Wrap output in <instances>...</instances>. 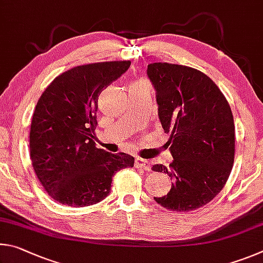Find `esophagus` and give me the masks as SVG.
I'll return each mask as SVG.
<instances>
[{"label": "esophagus", "mask_w": 263, "mask_h": 263, "mask_svg": "<svg viewBox=\"0 0 263 263\" xmlns=\"http://www.w3.org/2000/svg\"><path fill=\"white\" fill-rule=\"evenodd\" d=\"M135 166H136L137 168H142V170H144V171H148V172L151 170L150 163L148 162V160L143 159V158H136Z\"/></svg>", "instance_id": "34e87169"}]
</instances>
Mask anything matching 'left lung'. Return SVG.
<instances>
[{"instance_id": "left-lung-1", "label": "left lung", "mask_w": 263, "mask_h": 263, "mask_svg": "<svg viewBox=\"0 0 263 263\" xmlns=\"http://www.w3.org/2000/svg\"><path fill=\"white\" fill-rule=\"evenodd\" d=\"M156 89L163 129L171 133L166 145L173 162L157 164L156 172L173 179L167 195L154 197L173 211H192L223 190L234 162V123L231 107L219 87L197 69L156 62L148 66Z\"/></svg>"}]
</instances>
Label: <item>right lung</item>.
Listing matches in <instances>:
<instances>
[{
    "mask_svg": "<svg viewBox=\"0 0 263 263\" xmlns=\"http://www.w3.org/2000/svg\"><path fill=\"white\" fill-rule=\"evenodd\" d=\"M130 61L97 62L60 73L36 103L30 130V157L47 194L60 204L87 206L106 199L112 177L134 166L126 154L96 148L98 96Z\"/></svg>",
    "mask_w": 263,
    "mask_h": 263,
    "instance_id": "add662e5",
    "label": "right lung"
}]
</instances>
